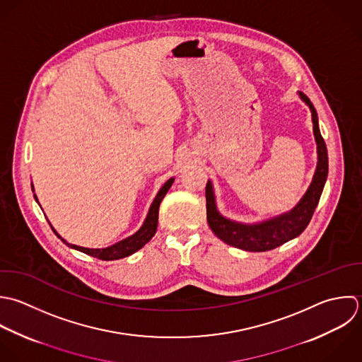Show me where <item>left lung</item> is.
I'll return each mask as SVG.
<instances>
[{
	"mask_svg": "<svg viewBox=\"0 0 362 362\" xmlns=\"http://www.w3.org/2000/svg\"><path fill=\"white\" fill-rule=\"evenodd\" d=\"M303 101L310 107L312 117H313V131L317 142V152H319V163L313 177V182L300 200V203L289 213L282 214L276 218L268 220L265 223L257 226H245L230 221L224 218L216 207L214 194L211 183L207 182L206 186V209H207V223L211 231L228 245L237 247L240 250L252 251V252H264L274 250L289 240L300 235L305 228L309 226L313 213L319 204L327 173H329V156L326 142L320 134L317 112L309 100V97L300 93Z\"/></svg>",
	"mask_w": 362,
	"mask_h": 362,
	"instance_id": "left-lung-1",
	"label": "left lung"
}]
</instances>
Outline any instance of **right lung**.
Returning a JSON list of instances; mask_svg holds the SVG:
<instances>
[{
    "label": "right lung",
    "instance_id": "add662e5",
    "mask_svg": "<svg viewBox=\"0 0 362 362\" xmlns=\"http://www.w3.org/2000/svg\"><path fill=\"white\" fill-rule=\"evenodd\" d=\"M173 183V177L169 179L163 186L162 189L159 190V193L156 194L151 209H149V213L146 216V220L144 223V226L131 237L108 247V248H101V250H90V248H83V247H77V245H73V244H67L64 243L66 245L80 251V252H84L90 257H94L97 259H101V261H114V259H119V258H125L134 252H136L138 250H141L156 233V227H158V214H159V206H160V202L163 200L165 194L168 193V190L170 189ZM36 199V196H35ZM54 231V230H53ZM59 237V235H57ZM60 238V237H59Z\"/></svg>",
    "mask_w": 362,
    "mask_h": 362
}]
</instances>
